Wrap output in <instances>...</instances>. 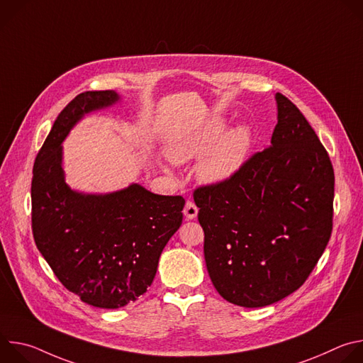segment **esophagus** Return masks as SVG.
Wrapping results in <instances>:
<instances>
[{
	"mask_svg": "<svg viewBox=\"0 0 363 363\" xmlns=\"http://www.w3.org/2000/svg\"><path fill=\"white\" fill-rule=\"evenodd\" d=\"M184 216L186 220H194L198 216V206L192 201H186L185 208H184Z\"/></svg>",
	"mask_w": 363,
	"mask_h": 363,
	"instance_id": "34e87169",
	"label": "esophagus"
}]
</instances>
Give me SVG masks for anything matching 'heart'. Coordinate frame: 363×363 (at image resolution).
Instances as JSON below:
<instances>
[{
    "label": "heart",
    "instance_id": "obj_1",
    "mask_svg": "<svg viewBox=\"0 0 363 363\" xmlns=\"http://www.w3.org/2000/svg\"><path fill=\"white\" fill-rule=\"evenodd\" d=\"M225 123L214 119L206 125L182 135L168 147V157L175 164L199 160L198 178L205 184H223L233 178L245 161L251 146V132L247 126H235L223 138Z\"/></svg>",
    "mask_w": 363,
    "mask_h": 363
}]
</instances>
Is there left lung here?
<instances>
[{
  "instance_id": "left-lung-1",
  "label": "left lung",
  "mask_w": 363,
  "mask_h": 363,
  "mask_svg": "<svg viewBox=\"0 0 363 363\" xmlns=\"http://www.w3.org/2000/svg\"><path fill=\"white\" fill-rule=\"evenodd\" d=\"M272 145L194 201L211 281L230 303L273 304L296 291L322 257L333 227L335 174L303 113L276 93Z\"/></svg>"
}]
</instances>
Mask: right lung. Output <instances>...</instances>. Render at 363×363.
<instances>
[{
	"label": "right lung",
	"instance_id": "1",
	"mask_svg": "<svg viewBox=\"0 0 363 363\" xmlns=\"http://www.w3.org/2000/svg\"><path fill=\"white\" fill-rule=\"evenodd\" d=\"M119 99L113 90L77 94L41 146L31 181L38 251L67 290L100 308H119L147 290L185 205L181 195H158L139 184L111 194H83L66 184L60 145L84 115Z\"/></svg>",
	"mask_w": 363,
	"mask_h": 363
}]
</instances>
